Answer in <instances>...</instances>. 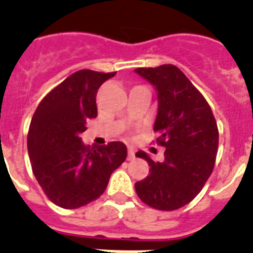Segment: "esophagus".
<instances>
[{
  "label": "esophagus",
  "instance_id": "esophagus-1",
  "mask_svg": "<svg viewBox=\"0 0 253 253\" xmlns=\"http://www.w3.org/2000/svg\"><path fill=\"white\" fill-rule=\"evenodd\" d=\"M134 158H135V153H134L133 149L129 148V151H128V161H133Z\"/></svg>",
  "mask_w": 253,
  "mask_h": 253
}]
</instances>
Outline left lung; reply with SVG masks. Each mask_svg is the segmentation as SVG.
<instances>
[{
    "mask_svg": "<svg viewBox=\"0 0 253 253\" xmlns=\"http://www.w3.org/2000/svg\"><path fill=\"white\" fill-rule=\"evenodd\" d=\"M134 72L154 86L158 109L153 130L166 147L165 161L154 162L137 152L151 166L149 175L135 184L143 203L158 210H176L189 204L211 175L218 152L215 118L204 96L172 64L137 68Z\"/></svg>",
    "mask_w": 253,
    "mask_h": 253,
    "instance_id": "left-lung-1",
    "label": "left lung"
}]
</instances>
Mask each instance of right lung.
Returning <instances> with one entry per match:
<instances>
[{"label": "right lung", "mask_w": 253, "mask_h": 253, "mask_svg": "<svg viewBox=\"0 0 253 253\" xmlns=\"http://www.w3.org/2000/svg\"><path fill=\"white\" fill-rule=\"evenodd\" d=\"M115 73H73L40 101L33 115L28 134L31 169L58 207L77 209L100 198L126 158L124 143L86 147L81 139L87 120L97 116L99 87Z\"/></svg>", "instance_id": "right-lung-1"}]
</instances>
